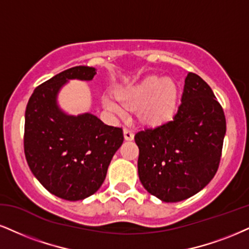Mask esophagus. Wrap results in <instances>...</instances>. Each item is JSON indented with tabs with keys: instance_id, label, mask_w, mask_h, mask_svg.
I'll list each match as a JSON object with an SVG mask.
<instances>
[{
	"instance_id": "34e87169",
	"label": "esophagus",
	"mask_w": 249,
	"mask_h": 249,
	"mask_svg": "<svg viewBox=\"0 0 249 249\" xmlns=\"http://www.w3.org/2000/svg\"><path fill=\"white\" fill-rule=\"evenodd\" d=\"M124 140L127 141H133L134 140V133L129 129H127V128H124Z\"/></svg>"
}]
</instances>
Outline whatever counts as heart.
Segmentation results:
<instances>
[{
	"label": "heart",
	"instance_id": "1",
	"mask_svg": "<svg viewBox=\"0 0 249 249\" xmlns=\"http://www.w3.org/2000/svg\"><path fill=\"white\" fill-rule=\"evenodd\" d=\"M178 89L171 79H162L158 76H150L135 87L124 90L121 100L127 107L141 109L144 121L158 124L167 119L177 104ZM104 106L115 115H124L125 107L113 98H104Z\"/></svg>",
	"mask_w": 249,
	"mask_h": 249
}]
</instances>
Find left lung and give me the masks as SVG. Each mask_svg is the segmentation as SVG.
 I'll use <instances>...</instances> for the list:
<instances>
[{
	"label": "left lung",
	"instance_id": "obj_1",
	"mask_svg": "<svg viewBox=\"0 0 249 249\" xmlns=\"http://www.w3.org/2000/svg\"><path fill=\"white\" fill-rule=\"evenodd\" d=\"M225 133V115L213 90L189 72L173 119L135 135L144 188L162 202L197 194L218 170Z\"/></svg>",
	"mask_w": 249,
	"mask_h": 249
}]
</instances>
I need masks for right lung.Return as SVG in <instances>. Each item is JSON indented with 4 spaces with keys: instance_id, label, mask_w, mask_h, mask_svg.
Instances as JSON below:
<instances>
[{
    "instance_id": "right-lung-1",
    "label": "right lung",
    "mask_w": 249,
    "mask_h": 249,
    "mask_svg": "<svg viewBox=\"0 0 249 249\" xmlns=\"http://www.w3.org/2000/svg\"><path fill=\"white\" fill-rule=\"evenodd\" d=\"M92 67L78 66L42 83L25 110L24 152L31 172L57 197L78 201L103 185L114 153L124 142L121 128L107 125L91 113H64L57 94L69 79L91 81Z\"/></svg>"
}]
</instances>
